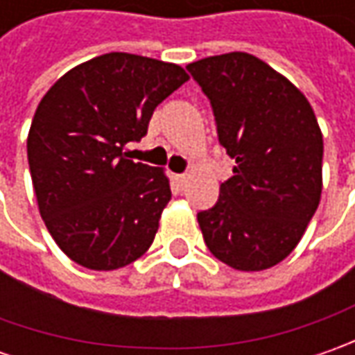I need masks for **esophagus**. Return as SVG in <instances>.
<instances>
[{"mask_svg": "<svg viewBox=\"0 0 355 355\" xmlns=\"http://www.w3.org/2000/svg\"><path fill=\"white\" fill-rule=\"evenodd\" d=\"M173 180H175V184L180 185V187H184L187 175H185V173H178V175H173Z\"/></svg>", "mask_w": 355, "mask_h": 355, "instance_id": "1", "label": "esophagus"}]
</instances>
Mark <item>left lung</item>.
Masks as SVG:
<instances>
[{"label": "left lung", "instance_id": "obj_1", "mask_svg": "<svg viewBox=\"0 0 355 355\" xmlns=\"http://www.w3.org/2000/svg\"><path fill=\"white\" fill-rule=\"evenodd\" d=\"M209 98L219 144L235 159L211 209L198 213L207 249L237 270L286 259L318 209L324 142L306 96L249 53L185 67Z\"/></svg>", "mask_w": 355, "mask_h": 355}]
</instances>
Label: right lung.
I'll return each mask as SVG.
<instances>
[{"label": "right lung", "mask_w": 355, "mask_h": 355, "mask_svg": "<svg viewBox=\"0 0 355 355\" xmlns=\"http://www.w3.org/2000/svg\"><path fill=\"white\" fill-rule=\"evenodd\" d=\"M187 78L173 62L106 53L41 98L27 136L37 205L51 237L80 266L114 270L154 243L170 180L122 150L142 140L157 104Z\"/></svg>", "instance_id": "add662e5"}]
</instances>
